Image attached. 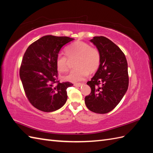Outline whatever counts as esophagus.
I'll use <instances>...</instances> for the list:
<instances>
[{
    "mask_svg": "<svg viewBox=\"0 0 153 153\" xmlns=\"http://www.w3.org/2000/svg\"><path fill=\"white\" fill-rule=\"evenodd\" d=\"M74 86L78 87H81V85H82V84H81V83H74Z\"/></svg>",
    "mask_w": 153,
    "mask_h": 153,
    "instance_id": "1",
    "label": "esophagus"
}]
</instances>
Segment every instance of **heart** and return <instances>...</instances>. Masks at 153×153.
<instances>
[{
    "mask_svg": "<svg viewBox=\"0 0 153 153\" xmlns=\"http://www.w3.org/2000/svg\"><path fill=\"white\" fill-rule=\"evenodd\" d=\"M68 58H77L74 66L63 79L71 82H77L85 79L89 73L97 71L100 65V53L97 48H92L86 42L77 41L66 49ZM56 68L59 72H65L68 69V59L62 53H59L55 59Z\"/></svg>",
    "mask_w": 153,
    "mask_h": 153,
    "instance_id": "heart-1",
    "label": "heart"
}]
</instances>
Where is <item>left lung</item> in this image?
Masks as SVG:
<instances>
[{
    "mask_svg": "<svg viewBox=\"0 0 153 153\" xmlns=\"http://www.w3.org/2000/svg\"><path fill=\"white\" fill-rule=\"evenodd\" d=\"M100 53V65L87 84L91 93L85 98L87 108L96 113H109L122 100L128 87L126 56L118 46L104 36L90 40Z\"/></svg>",
    "mask_w": 153,
    "mask_h": 153,
    "instance_id": "1",
    "label": "left lung"
}]
</instances>
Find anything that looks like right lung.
<instances>
[{"label":"right lung","instance_id":"right-lung-1","mask_svg":"<svg viewBox=\"0 0 153 153\" xmlns=\"http://www.w3.org/2000/svg\"><path fill=\"white\" fill-rule=\"evenodd\" d=\"M74 40L47 35L30 45L25 53L20 79L28 101L40 111H55L65 104L66 89L73 84L58 81L55 59L60 49ZM55 83H58L55 86Z\"/></svg>","mask_w":153,"mask_h":153}]
</instances>
